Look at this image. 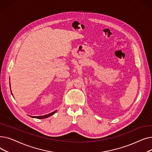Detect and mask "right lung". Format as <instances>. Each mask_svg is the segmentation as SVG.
Instances as JSON below:
<instances>
[{
	"label": "right lung",
	"mask_w": 152,
	"mask_h": 152,
	"mask_svg": "<svg viewBox=\"0 0 152 152\" xmlns=\"http://www.w3.org/2000/svg\"><path fill=\"white\" fill-rule=\"evenodd\" d=\"M12 92V91H11ZM56 111H57V110H55V111H53V112L51 113H49L48 115H44V116H31L32 118H37V119H44V118H48L49 117L52 115H53V114H55L56 113Z\"/></svg>",
	"instance_id": "1"
}]
</instances>
